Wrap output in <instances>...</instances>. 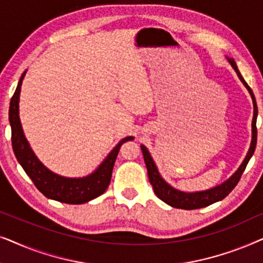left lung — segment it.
<instances>
[{
  "mask_svg": "<svg viewBox=\"0 0 263 263\" xmlns=\"http://www.w3.org/2000/svg\"><path fill=\"white\" fill-rule=\"evenodd\" d=\"M226 60L229 61V63L231 64V67L235 69L237 77L239 78V80L242 81V84L246 86V88L248 89V92H249L251 99H253L254 116H253V122H251V142H250L249 151H248L246 158H244L242 164L239 165V167L237 168L235 174H233L230 178L226 179L225 182H222L221 184L215 185L211 189L201 190V192H183V190H179L177 188H175V186H172L171 184H168V183L161 177V175L159 174V170H158L157 165L154 163L152 156H151L149 151L147 149L146 146L141 145L143 159H145L147 172H148L149 183L153 185L154 193H156V195L159 197L161 201H164L165 203H167L168 206L171 207L181 208V210H196V208L207 207L212 203L218 202V201H221L222 199H225V197L232 192V189L237 185V183H238V181L240 179V176H242L244 170H246L247 165L249 163L250 158L253 157L255 148H256V141H257L256 99H255V96L253 91H251V88L248 86L242 75H240L235 60L230 59L228 56H226Z\"/></svg>",
  "mask_w": 263,
  "mask_h": 263,
  "instance_id": "left-lung-1",
  "label": "left lung"
}]
</instances>
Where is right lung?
I'll list each match as a JSON object with an SVG mask.
<instances>
[{"label": "right lung", "mask_w": 263, "mask_h": 263, "mask_svg": "<svg viewBox=\"0 0 263 263\" xmlns=\"http://www.w3.org/2000/svg\"><path fill=\"white\" fill-rule=\"evenodd\" d=\"M25 70L17 82L14 96L10 99L9 105V123L12 128V145L17 161L23 166L28 177L32 179L34 185L48 199L60 201V202L70 204H81L91 201L105 192L110 184L112 168L116 161L117 154L121 146L125 141L134 140L133 136L122 139L112 151L107 154L105 159L99 164L92 174L85 177H64L49 170L41 160L38 159L26 136L24 134L23 125L19 116L20 91L23 80L26 75Z\"/></svg>", "instance_id": "1"}]
</instances>
